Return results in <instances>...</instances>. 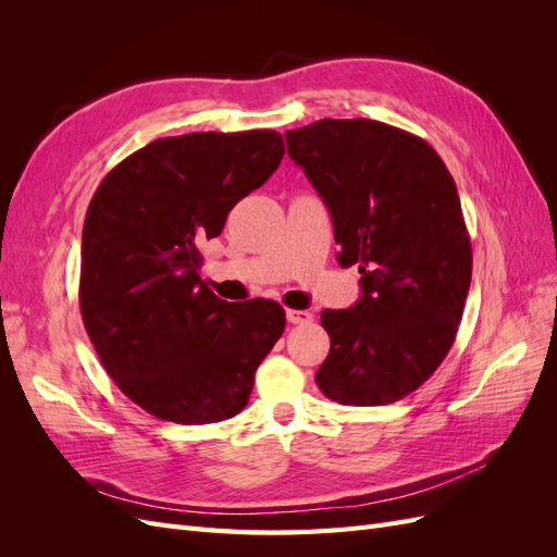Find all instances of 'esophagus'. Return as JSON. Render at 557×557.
Wrapping results in <instances>:
<instances>
[{"mask_svg":"<svg viewBox=\"0 0 557 557\" xmlns=\"http://www.w3.org/2000/svg\"><path fill=\"white\" fill-rule=\"evenodd\" d=\"M285 318H288V323H293V325H309L311 320H313V313L288 309V311H285Z\"/></svg>","mask_w":557,"mask_h":557,"instance_id":"esophagus-1","label":"esophagus"}]
</instances>
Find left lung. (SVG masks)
<instances>
[{"label":"left lung","instance_id":"left-lung-1","mask_svg":"<svg viewBox=\"0 0 557 557\" xmlns=\"http://www.w3.org/2000/svg\"><path fill=\"white\" fill-rule=\"evenodd\" d=\"M285 141L332 215L336 260L362 274L356 305L320 313L330 356L315 383L348 407L393 404L458 334L471 283L458 188L428 141L367 117H323Z\"/></svg>","mask_w":557,"mask_h":557}]
</instances>
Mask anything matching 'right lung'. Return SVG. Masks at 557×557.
<instances>
[{"label": "right lung", "mask_w": 557, "mask_h": 557, "mask_svg": "<svg viewBox=\"0 0 557 557\" xmlns=\"http://www.w3.org/2000/svg\"><path fill=\"white\" fill-rule=\"evenodd\" d=\"M285 153L274 129L150 141L99 183L83 223L81 315L115 385L181 425L237 416L285 327L278 301H225L201 250Z\"/></svg>", "instance_id": "add662e5"}]
</instances>
